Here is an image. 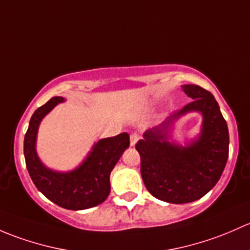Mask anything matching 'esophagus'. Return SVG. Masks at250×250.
Instances as JSON below:
<instances>
[{"mask_svg": "<svg viewBox=\"0 0 250 250\" xmlns=\"http://www.w3.org/2000/svg\"><path fill=\"white\" fill-rule=\"evenodd\" d=\"M140 140V136H138V133H131L130 136V143L131 146H135L136 143H137V141Z\"/></svg>", "mask_w": 250, "mask_h": 250, "instance_id": "34e87169", "label": "esophagus"}]
</instances>
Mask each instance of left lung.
I'll list each match as a JSON object with an SVG mask.
<instances>
[{"label":"left lung","mask_w":250,"mask_h":250,"mask_svg":"<svg viewBox=\"0 0 250 250\" xmlns=\"http://www.w3.org/2000/svg\"><path fill=\"white\" fill-rule=\"evenodd\" d=\"M191 102L149 128L136 144L141 174L148 191L168 203L196 201L213 189L229 158V130L218 102L209 91L194 84L182 85ZM190 111L204 117L199 137L185 147L169 142L174 120Z\"/></svg>","instance_id":"1"}]
</instances>
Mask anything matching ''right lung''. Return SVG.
I'll list each match as a JSON object with an SVG mask.
<instances>
[{"label": "right lung", "mask_w": 250, "mask_h": 250, "mask_svg": "<svg viewBox=\"0 0 250 250\" xmlns=\"http://www.w3.org/2000/svg\"><path fill=\"white\" fill-rule=\"evenodd\" d=\"M63 101V97L55 96L35 110L24 140L25 161L36 188L51 202L66 209H87L102 203L109 195L110 172L130 146V137L123 132L97 141L83 163L73 171L48 168L36 151L38 126L56 104Z\"/></svg>", "instance_id": "obj_1"}]
</instances>
